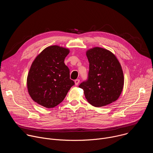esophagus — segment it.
<instances>
[{
  "label": "esophagus",
  "mask_w": 153,
  "mask_h": 153,
  "mask_svg": "<svg viewBox=\"0 0 153 153\" xmlns=\"http://www.w3.org/2000/svg\"><path fill=\"white\" fill-rule=\"evenodd\" d=\"M79 82H80V80L79 79H76V80H74V83H75L76 85H78Z\"/></svg>",
  "instance_id": "esophagus-1"
}]
</instances>
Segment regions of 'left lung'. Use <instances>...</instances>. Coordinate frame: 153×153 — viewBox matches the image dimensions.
<instances>
[{
  "label": "left lung",
  "instance_id": "left-lung-1",
  "mask_svg": "<svg viewBox=\"0 0 153 153\" xmlns=\"http://www.w3.org/2000/svg\"><path fill=\"white\" fill-rule=\"evenodd\" d=\"M90 63L88 79L79 88L83 90L85 98L95 107L103 106L116 101L124 85L121 65L110 51L94 47L86 51Z\"/></svg>",
  "mask_w": 153,
  "mask_h": 153
}]
</instances>
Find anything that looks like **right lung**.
<instances>
[{"instance_id": "right-lung-1", "label": "right lung", "mask_w": 153, "mask_h": 153, "mask_svg": "<svg viewBox=\"0 0 153 153\" xmlns=\"http://www.w3.org/2000/svg\"><path fill=\"white\" fill-rule=\"evenodd\" d=\"M69 53L68 48L51 45L33 62L27 79V89L31 98L39 105L47 108L56 106L74 85L64 63Z\"/></svg>"}]
</instances>
